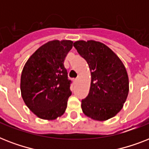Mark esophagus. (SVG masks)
Returning a JSON list of instances; mask_svg holds the SVG:
<instances>
[{
  "label": "esophagus",
  "instance_id": "1",
  "mask_svg": "<svg viewBox=\"0 0 149 149\" xmlns=\"http://www.w3.org/2000/svg\"><path fill=\"white\" fill-rule=\"evenodd\" d=\"M78 80H79V78H76V79H74V83H77V82L78 81Z\"/></svg>",
  "mask_w": 149,
  "mask_h": 149
}]
</instances>
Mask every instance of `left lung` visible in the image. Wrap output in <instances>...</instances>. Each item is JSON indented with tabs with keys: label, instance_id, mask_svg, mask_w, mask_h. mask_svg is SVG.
Here are the masks:
<instances>
[{
	"label": "left lung",
	"instance_id": "left-lung-1",
	"mask_svg": "<svg viewBox=\"0 0 149 149\" xmlns=\"http://www.w3.org/2000/svg\"><path fill=\"white\" fill-rule=\"evenodd\" d=\"M74 47L91 71L88 95L81 101L84 115L96 121H106L123 108L129 91L128 76L117 54L99 41H77Z\"/></svg>",
	"mask_w": 149,
	"mask_h": 149
}]
</instances>
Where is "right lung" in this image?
<instances>
[{
	"mask_svg": "<svg viewBox=\"0 0 149 149\" xmlns=\"http://www.w3.org/2000/svg\"><path fill=\"white\" fill-rule=\"evenodd\" d=\"M73 41L54 40L39 47L22 70L21 92L25 104L38 117L54 120L65 113L71 96L64 61Z\"/></svg>",
	"mask_w": 149,
	"mask_h": 149,
	"instance_id": "obj_1",
	"label": "right lung"
}]
</instances>
